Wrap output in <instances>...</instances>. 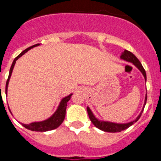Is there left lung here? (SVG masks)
Returning <instances> with one entry per match:
<instances>
[{"instance_id": "8db88e82", "label": "left lung", "mask_w": 161, "mask_h": 161, "mask_svg": "<svg viewBox=\"0 0 161 161\" xmlns=\"http://www.w3.org/2000/svg\"><path fill=\"white\" fill-rule=\"evenodd\" d=\"M120 58L123 60L126 61V62H129V63L133 64L136 68L140 71L142 74H143V77L145 79V81L147 80V76H146V72H145L144 68L142 66L141 63L139 62V59H137L136 55H134L133 53H131L129 51H126L125 50L124 52H122V55H121ZM146 102H147V93L145 95V99H144V103H143V109H142L141 112L139 113V114L138 115L137 117L136 118V119H134L133 121H130L129 123H113V122H109V121H104L101 120V119H97V118L93 114V111L91 110L89 106H87V111L88 114H89V117L90 119L91 122L93 123V124L96 127H97L98 129L103 130V131L106 132H112V133H114V132H120L123 130H126V128L130 127L131 125H133L134 123H136L138 120L139 119L140 116H141L142 113L143 111V109H144V106L146 105Z\"/></svg>"}]
</instances>
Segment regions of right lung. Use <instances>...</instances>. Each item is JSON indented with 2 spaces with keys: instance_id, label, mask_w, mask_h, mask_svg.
<instances>
[{
  "instance_id": "add662e5",
  "label": "right lung",
  "mask_w": 161,
  "mask_h": 161,
  "mask_svg": "<svg viewBox=\"0 0 161 161\" xmlns=\"http://www.w3.org/2000/svg\"><path fill=\"white\" fill-rule=\"evenodd\" d=\"M40 44H35V45H33V46L30 47L26 48L25 50H24L23 52H22L21 54L17 56L15 59H14L13 61V64L11 65L10 70H9V74H8V80H7L6 81V85H5V93L7 95V92H8V82H9V80H10L11 75H12L13 70H14V65L16 64V61L19 59L21 56L24 55L25 53L30 51L32 48L35 47L39 46ZM72 93H70L68 96L64 97L61 99L60 102H59V106H58L57 109L55 110V112L53 113V114L52 116H50L48 119H45V120L42 121H38V122H32L31 123H28V124H24L22 123H20L24 127H25L28 130H33V131H48V130H54V129H56L58 126H59L61 125V123H63L64 120L65 119V114H66V109H67V103L69 100H70L71 97H72ZM9 109V111L10 113L12 114L11 112L10 109L8 108Z\"/></svg>"
}]
</instances>
